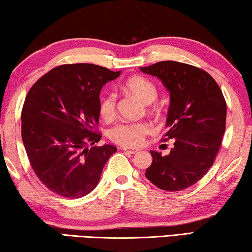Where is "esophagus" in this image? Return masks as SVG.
I'll use <instances>...</instances> for the list:
<instances>
[{
    "label": "esophagus",
    "mask_w": 252,
    "mask_h": 252,
    "mask_svg": "<svg viewBox=\"0 0 252 252\" xmlns=\"http://www.w3.org/2000/svg\"><path fill=\"white\" fill-rule=\"evenodd\" d=\"M123 151L126 152V153H128V154H136L139 152V150H134V148H127V147H124Z\"/></svg>",
    "instance_id": "esophagus-1"
}]
</instances>
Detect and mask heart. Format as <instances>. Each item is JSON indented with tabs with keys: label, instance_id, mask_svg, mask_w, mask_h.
<instances>
[{
	"label": "heart",
	"instance_id": "b5f03b06",
	"mask_svg": "<svg viewBox=\"0 0 252 252\" xmlns=\"http://www.w3.org/2000/svg\"><path fill=\"white\" fill-rule=\"evenodd\" d=\"M124 93L130 94L143 105H151L158 99V90L151 80L141 76H134L121 86ZM151 115H158L159 111L155 107H147ZM99 114L105 121H111L116 116V97L114 94H105L99 99ZM153 128L145 123L119 124L109 131V138L123 147L134 148L143 145L145 137Z\"/></svg>",
	"mask_w": 252,
	"mask_h": 252
}]
</instances>
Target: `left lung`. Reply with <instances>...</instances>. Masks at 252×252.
Wrapping results in <instances>:
<instances>
[{"label":"left lung","mask_w":252,"mask_h":252,"mask_svg":"<svg viewBox=\"0 0 252 252\" xmlns=\"http://www.w3.org/2000/svg\"><path fill=\"white\" fill-rule=\"evenodd\" d=\"M139 69L158 77L170 93L164 141L174 142L168 155L151 151L153 162L145 176L165 191H182L214 163L225 131V99L216 80L194 65L160 61Z\"/></svg>","instance_id":"obj_1"}]
</instances>
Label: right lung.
I'll return each mask as SVG.
<instances>
[{
  "label": "right lung",
  "mask_w": 252,
  "mask_h": 252,
  "mask_svg": "<svg viewBox=\"0 0 252 252\" xmlns=\"http://www.w3.org/2000/svg\"><path fill=\"white\" fill-rule=\"evenodd\" d=\"M119 75L93 63L63 64L29 90L21 114L22 141L35 175L56 194L67 199L89 194L117 151L109 144H94L101 138L94 130L100 90Z\"/></svg>",
  "instance_id": "add662e5"
}]
</instances>
